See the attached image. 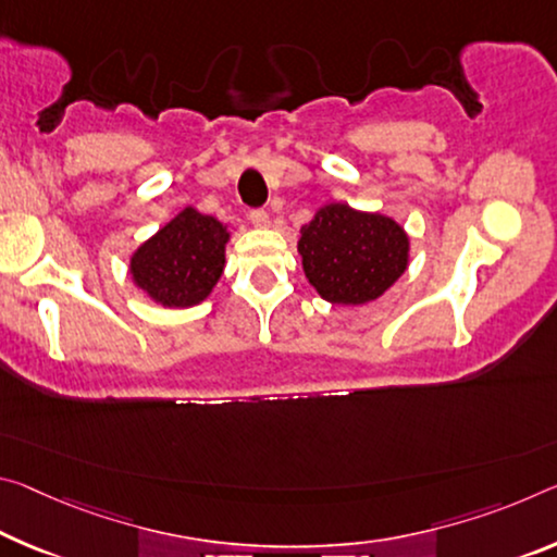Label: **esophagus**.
I'll return each mask as SVG.
<instances>
[{"label":"esophagus","mask_w":557,"mask_h":557,"mask_svg":"<svg viewBox=\"0 0 557 557\" xmlns=\"http://www.w3.org/2000/svg\"><path fill=\"white\" fill-rule=\"evenodd\" d=\"M250 223H252L255 227H268V225H270V215H268V210H262V208H258V210H250Z\"/></svg>","instance_id":"1"}]
</instances>
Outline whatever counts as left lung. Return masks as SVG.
Segmentation results:
<instances>
[{
    "label": "left lung",
    "instance_id": "obj_1",
    "mask_svg": "<svg viewBox=\"0 0 557 557\" xmlns=\"http://www.w3.org/2000/svg\"><path fill=\"white\" fill-rule=\"evenodd\" d=\"M305 275L332 305H367L382 297L409 264V235L396 220L361 213L347 202L320 208L299 231Z\"/></svg>",
    "mask_w": 557,
    "mask_h": 557
}]
</instances>
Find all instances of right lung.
I'll list each match as a JSON object with an SVG mask.
<instances>
[{
  "label": "right lung",
  "mask_w": 557,
  "mask_h": 557,
  "mask_svg": "<svg viewBox=\"0 0 557 557\" xmlns=\"http://www.w3.org/2000/svg\"><path fill=\"white\" fill-rule=\"evenodd\" d=\"M227 240L220 220L185 208L131 255V277L163 307L200 305L223 275Z\"/></svg>",
  "instance_id": "1"
}]
</instances>
